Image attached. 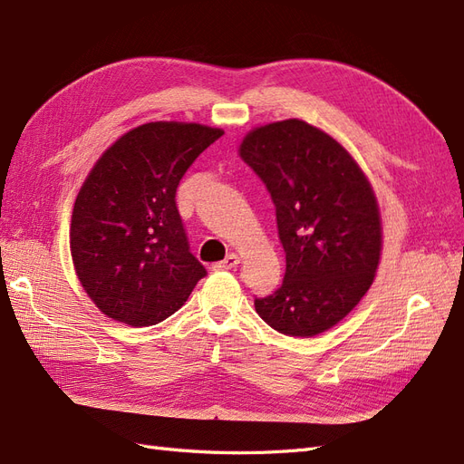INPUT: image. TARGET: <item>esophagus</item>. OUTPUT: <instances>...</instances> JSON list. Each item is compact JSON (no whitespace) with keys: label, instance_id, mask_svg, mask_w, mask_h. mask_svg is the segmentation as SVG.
Segmentation results:
<instances>
[{"label":"esophagus","instance_id":"34e87169","mask_svg":"<svg viewBox=\"0 0 464 464\" xmlns=\"http://www.w3.org/2000/svg\"><path fill=\"white\" fill-rule=\"evenodd\" d=\"M237 265H239V255L231 253V255L225 256L221 263H218V268H223V271H231V268H235Z\"/></svg>","mask_w":464,"mask_h":464}]
</instances>
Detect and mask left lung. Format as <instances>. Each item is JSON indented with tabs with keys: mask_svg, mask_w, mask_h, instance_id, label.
Returning a JSON list of instances; mask_svg holds the SVG:
<instances>
[{
	"mask_svg": "<svg viewBox=\"0 0 464 464\" xmlns=\"http://www.w3.org/2000/svg\"><path fill=\"white\" fill-rule=\"evenodd\" d=\"M239 154L271 193L286 253L285 281L255 298L256 314L286 336L326 332L368 293L380 265L370 181L336 140L296 118L255 128Z\"/></svg>",
	"mask_w": 464,
	"mask_h": 464,
	"instance_id": "1",
	"label": "left lung"
}]
</instances>
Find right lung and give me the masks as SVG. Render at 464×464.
<instances>
[{
  "label": "right lung",
  "mask_w": 464,
  "mask_h": 464,
  "mask_svg": "<svg viewBox=\"0 0 464 464\" xmlns=\"http://www.w3.org/2000/svg\"><path fill=\"white\" fill-rule=\"evenodd\" d=\"M223 136L219 128L148 122L106 150L71 219V255L92 303L118 322L152 326L208 275L189 251L176 206L179 179Z\"/></svg>",
  "instance_id": "right-lung-1"
}]
</instances>
